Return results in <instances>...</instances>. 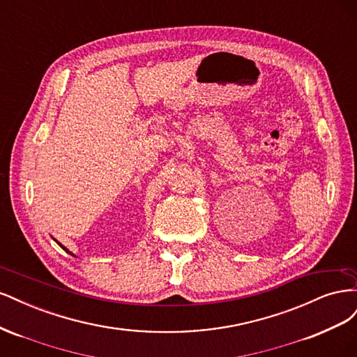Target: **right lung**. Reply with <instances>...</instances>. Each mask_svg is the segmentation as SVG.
<instances>
[{"label": "right lung", "mask_w": 357, "mask_h": 357, "mask_svg": "<svg viewBox=\"0 0 357 357\" xmlns=\"http://www.w3.org/2000/svg\"><path fill=\"white\" fill-rule=\"evenodd\" d=\"M58 244H59V243H58ZM59 245H61V247H62V248H63V250H66V252H68V250H67V248H66V247H63V245H62V244H59ZM68 253H70V252H68ZM70 255H71V253H70Z\"/></svg>", "instance_id": "1"}]
</instances>
